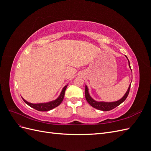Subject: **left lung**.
I'll use <instances>...</instances> for the list:
<instances>
[{"mask_svg": "<svg viewBox=\"0 0 151 151\" xmlns=\"http://www.w3.org/2000/svg\"><path fill=\"white\" fill-rule=\"evenodd\" d=\"M125 57H127L128 61H129V67L131 68L130 65V62L129 60V59H128L127 56H125ZM130 85H131V84H130L129 88H128L125 95L123 96L120 99L118 100V101H116L104 102V101H95V100L91 98V96H90V94L89 93L88 88L86 85V89H85V97H86L87 101H88V103L91 105V106H93V108L97 109H99V110H101V111H109V110H111V109L116 108V106H119L120 104H122L123 101H125L126 98H127L128 95H129V91H130Z\"/></svg>", "mask_w": 151, "mask_h": 151, "instance_id": "1", "label": "left lung"}]
</instances>
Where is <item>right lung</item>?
<instances>
[{
	"label": "right lung",
	"instance_id": "obj_1",
	"mask_svg": "<svg viewBox=\"0 0 151 151\" xmlns=\"http://www.w3.org/2000/svg\"><path fill=\"white\" fill-rule=\"evenodd\" d=\"M68 84L65 86L63 87V88L62 89L61 93L59 95V96L56 99L53 100V101H50V102H47V103H29L23 98H22L23 101L28 104L29 106L31 108H33L36 110L38 111H49L51 110V109L56 108L57 106H58L59 104H60V103L62 102L63 98H64V95H65V89L67 88Z\"/></svg>",
	"mask_w": 151,
	"mask_h": 151
}]
</instances>
